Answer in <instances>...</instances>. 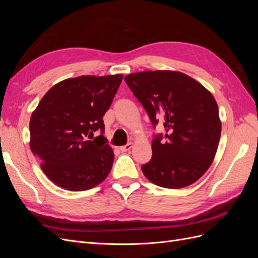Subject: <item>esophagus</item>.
<instances>
[{
    "label": "esophagus",
    "mask_w": 258,
    "mask_h": 258,
    "mask_svg": "<svg viewBox=\"0 0 258 258\" xmlns=\"http://www.w3.org/2000/svg\"><path fill=\"white\" fill-rule=\"evenodd\" d=\"M132 146H134V143H131V142H130V143L126 144V145L120 146V147H119V150H120L121 152H128L129 150H131Z\"/></svg>",
    "instance_id": "esophagus-1"
}]
</instances>
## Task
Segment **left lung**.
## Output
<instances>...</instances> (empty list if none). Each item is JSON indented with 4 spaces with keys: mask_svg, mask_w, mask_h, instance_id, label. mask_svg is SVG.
Here are the masks:
<instances>
[{
    "mask_svg": "<svg viewBox=\"0 0 258 258\" xmlns=\"http://www.w3.org/2000/svg\"><path fill=\"white\" fill-rule=\"evenodd\" d=\"M153 123L166 128L152 142L142 166L146 178L165 188H182L204 175L213 162L222 123L214 97L199 82L177 71H145L124 77Z\"/></svg>",
    "mask_w": 258,
    "mask_h": 258,
    "instance_id": "obj_1",
    "label": "left lung"
}]
</instances>
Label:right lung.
Instances as JSON below:
<instances>
[{"instance_id": "obj_1", "label": "right lung", "mask_w": 258, "mask_h": 258, "mask_svg": "<svg viewBox=\"0 0 258 258\" xmlns=\"http://www.w3.org/2000/svg\"><path fill=\"white\" fill-rule=\"evenodd\" d=\"M121 74L84 75L62 81L46 92L30 119V148L52 183L82 191L103 182L114 152L103 137ZM101 134L93 140L94 132Z\"/></svg>"}]
</instances>
